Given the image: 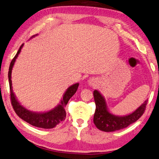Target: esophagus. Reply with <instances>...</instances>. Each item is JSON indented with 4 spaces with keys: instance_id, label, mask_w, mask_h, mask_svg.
Here are the masks:
<instances>
[{
    "instance_id": "34e87169",
    "label": "esophagus",
    "mask_w": 159,
    "mask_h": 159,
    "mask_svg": "<svg viewBox=\"0 0 159 159\" xmlns=\"http://www.w3.org/2000/svg\"><path fill=\"white\" fill-rule=\"evenodd\" d=\"M96 82L97 80L96 79H94V78H92V79H91L89 80V85H91V86H93V85L96 84Z\"/></svg>"
}]
</instances>
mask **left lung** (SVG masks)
<instances>
[{
    "instance_id": "left-lung-1",
    "label": "left lung",
    "mask_w": 159,
    "mask_h": 159,
    "mask_svg": "<svg viewBox=\"0 0 159 159\" xmlns=\"http://www.w3.org/2000/svg\"><path fill=\"white\" fill-rule=\"evenodd\" d=\"M93 97L96 103V111L93 116V123L101 131L111 132L118 131L129 126L143 114L146 110L148 100L144 102L134 112L126 116H116L108 111L104 97L97 90L93 91Z\"/></svg>"
}]
</instances>
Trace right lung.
I'll return each mask as SVG.
<instances>
[{
	"mask_svg": "<svg viewBox=\"0 0 159 159\" xmlns=\"http://www.w3.org/2000/svg\"><path fill=\"white\" fill-rule=\"evenodd\" d=\"M34 35L33 37L35 36ZM32 37V38H33ZM23 46V44L20 46L18 51L16 53L15 57L11 61L10 67H9L8 71V80L9 86H10V91H11V100L13 108L15 112L16 113L21 119L26 121L30 125H34L35 127L42 128V129H53L56 127L57 125L60 124L65 120L66 116V113L65 111V106L68 103L69 99L75 93L78 87L79 86V83L73 84L72 86L68 88L65 93L63 94L62 100L61 103L58 106L51 111H47V112H34V111H29L21 105L17 100L16 97L13 91V87H12V81H11V73L12 69L16 62V58H18L19 53H20L21 49Z\"/></svg>",
	"mask_w": 159,
	"mask_h": 159,
	"instance_id": "1",
	"label": "right lung"
}]
</instances>
